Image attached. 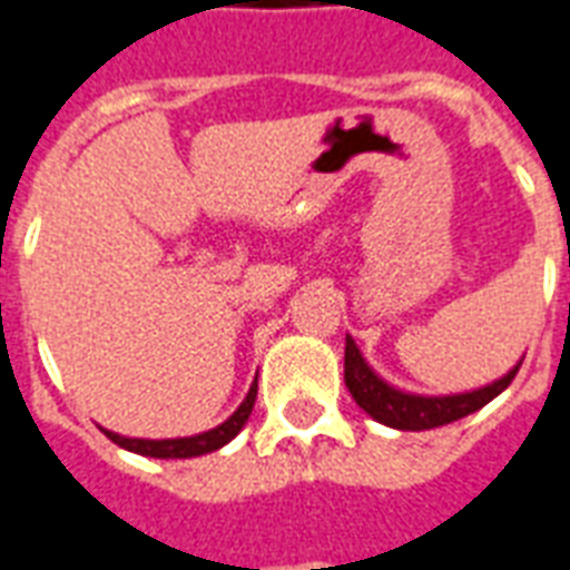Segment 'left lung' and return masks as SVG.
<instances>
[{"instance_id":"obj_1","label":"left lung","mask_w":570,"mask_h":570,"mask_svg":"<svg viewBox=\"0 0 570 570\" xmlns=\"http://www.w3.org/2000/svg\"><path fill=\"white\" fill-rule=\"evenodd\" d=\"M522 364V361H519ZM519 364L513 371H507L501 380L489 382L483 389L461 394H413L401 392L382 380L364 361L355 340L346 336V389L355 397V404L371 419L382 425L397 428V431H428V428L450 425L459 419L471 416L480 406H485L492 397L504 392L507 385L517 376Z\"/></svg>"}]
</instances>
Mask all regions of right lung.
Masks as SVG:
<instances>
[{
    "label": "right lung",
    "instance_id": "add662e5",
    "mask_svg": "<svg viewBox=\"0 0 570 570\" xmlns=\"http://www.w3.org/2000/svg\"><path fill=\"white\" fill-rule=\"evenodd\" d=\"M257 397V380L252 382V389L245 394V401L236 406V413L227 422H222L218 428H212V431H203V434H194V438H176V440H142V438H120L115 431H106V438L111 443H118L120 450H130L139 452V455H148V459H197V455H206V452L222 450L224 443H230V440L243 431V425L252 416V406H255Z\"/></svg>",
    "mask_w": 570,
    "mask_h": 570
}]
</instances>
